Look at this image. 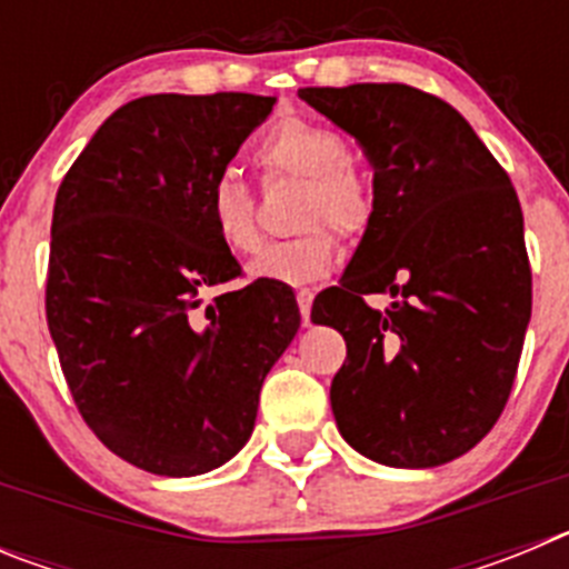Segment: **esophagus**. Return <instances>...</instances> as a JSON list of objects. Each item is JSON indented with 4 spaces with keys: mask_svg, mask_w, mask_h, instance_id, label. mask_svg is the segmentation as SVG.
<instances>
[{
    "mask_svg": "<svg viewBox=\"0 0 569 569\" xmlns=\"http://www.w3.org/2000/svg\"><path fill=\"white\" fill-rule=\"evenodd\" d=\"M296 301H299L301 325L308 328V325H310V308H313V293H310V290H299V293H296Z\"/></svg>",
    "mask_w": 569,
    "mask_h": 569,
    "instance_id": "1",
    "label": "esophagus"
}]
</instances>
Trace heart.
<instances>
[{
  "label": "heart",
  "mask_w": 569,
  "mask_h": 569,
  "mask_svg": "<svg viewBox=\"0 0 569 569\" xmlns=\"http://www.w3.org/2000/svg\"><path fill=\"white\" fill-rule=\"evenodd\" d=\"M345 136L308 119H284L261 136L253 162L268 179H301L299 236L270 241L248 264L261 281L310 284L333 270L339 259L336 227L345 236H359L373 219V190L359 168L347 162ZM333 223L332 229L329 224ZM208 224L224 250L253 253L261 241L256 199L233 170L213 176L208 188Z\"/></svg>",
  "instance_id": "1"
}]
</instances>
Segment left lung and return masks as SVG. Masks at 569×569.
Masks as SVG:
<instances>
[{
	"label": "left lung",
	"mask_w": 569,
	"mask_h": 569,
	"mask_svg": "<svg viewBox=\"0 0 569 569\" xmlns=\"http://www.w3.org/2000/svg\"><path fill=\"white\" fill-rule=\"evenodd\" d=\"M373 164V219L310 319L347 341L330 385L339 433L387 467L465 456L510 399L532 276L507 170L445 99L399 82L301 88ZM370 292H390L373 311Z\"/></svg>",
	"instance_id": "8db88e82"
}]
</instances>
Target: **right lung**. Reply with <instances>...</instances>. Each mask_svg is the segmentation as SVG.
Here are the masks:
<instances>
[{"label": "right lung", "mask_w": 569, "mask_h": 569, "mask_svg": "<svg viewBox=\"0 0 569 569\" xmlns=\"http://www.w3.org/2000/svg\"><path fill=\"white\" fill-rule=\"evenodd\" d=\"M253 93H153L93 133L59 184L44 313L84 425L156 476H199L253 433L259 390L299 330L281 281L241 279L208 188L273 110Z\"/></svg>", "instance_id": "right-lung-1"}]
</instances>
